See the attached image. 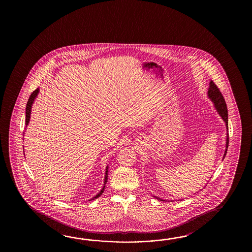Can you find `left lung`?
Instances as JSON below:
<instances>
[{"instance_id":"1","label":"left lung","mask_w":252,"mask_h":252,"mask_svg":"<svg viewBox=\"0 0 252 252\" xmlns=\"http://www.w3.org/2000/svg\"><path fill=\"white\" fill-rule=\"evenodd\" d=\"M208 96L210 99L214 102V106L216 108L217 112L219 113L220 115L221 116L222 120L224 121L226 124V128L228 130V110H227V105L225 102L224 97L221 94V93L220 91L218 86L214 84V81L210 82L209 90H208ZM228 146H229V134H227V139H226V150H225L224 158L226 153H227V150H228ZM158 199V197H157ZM161 200L160 198H158ZM164 201V200H161Z\"/></svg>"}]
</instances>
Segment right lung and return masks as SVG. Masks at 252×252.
Here are the masks:
<instances>
[{"instance_id": "1", "label": "right lung", "mask_w": 252, "mask_h": 252, "mask_svg": "<svg viewBox=\"0 0 252 252\" xmlns=\"http://www.w3.org/2000/svg\"><path fill=\"white\" fill-rule=\"evenodd\" d=\"M38 91H39V89L37 88L35 91H33L32 93V94H31V96L29 98V100H28L27 105H26V126H27L28 124H29V122H30V118H31V112H32V105L33 102H34V100H35V98L37 97L38 95ZM107 177H108V166L106 167V172H105V177H104V186H105V184L107 183ZM103 186V188H102V190L100 191V193H98L97 195H95L94 198H92V200H94V199L98 198L101 194H102V192H103V190H104V187Z\"/></svg>"}]
</instances>
